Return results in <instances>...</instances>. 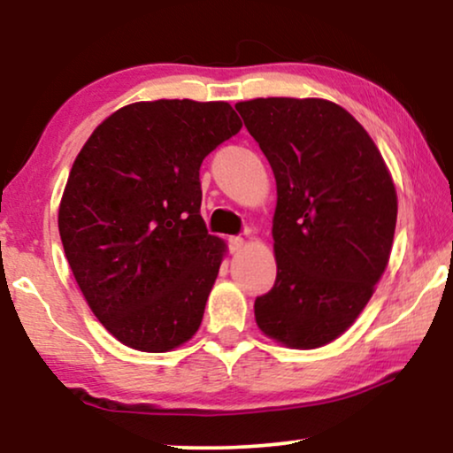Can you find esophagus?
<instances>
[{
	"mask_svg": "<svg viewBox=\"0 0 453 453\" xmlns=\"http://www.w3.org/2000/svg\"><path fill=\"white\" fill-rule=\"evenodd\" d=\"M245 247V239L243 237H228V250L233 253H239Z\"/></svg>",
	"mask_w": 453,
	"mask_h": 453,
	"instance_id": "esophagus-1",
	"label": "esophagus"
}]
</instances>
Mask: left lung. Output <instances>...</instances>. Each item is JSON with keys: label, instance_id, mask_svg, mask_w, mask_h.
Segmentation results:
<instances>
[{"label": "left lung", "instance_id": "obj_1", "mask_svg": "<svg viewBox=\"0 0 453 453\" xmlns=\"http://www.w3.org/2000/svg\"><path fill=\"white\" fill-rule=\"evenodd\" d=\"M276 177V282L256 299L265 336L319 349L355 324L386 272L398 197L381 152L324 98L234 104Z\"/></svg>", "mask_w": 453, "mask_h": 453}]
</instances>
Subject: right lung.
Segmentation results:
<instances>
[{
	"mask_svg": "<svg viewBox=\"0 0 453 453\" xmlns=\"http://www.w3.org/2000/svg\"><path fill=\"white\" fill-rule=\"evenodd\" d=\"M241 127L222 101L134 103L73 160L61 243L92 313L129 349L173 350L200 327L226 251L200 216V166Z\"/></svg>",
	"mask_w": 453,
	"mask_h": 453,
	"instance_id": "1",
	"label": "right lung"
}]
</instances>
